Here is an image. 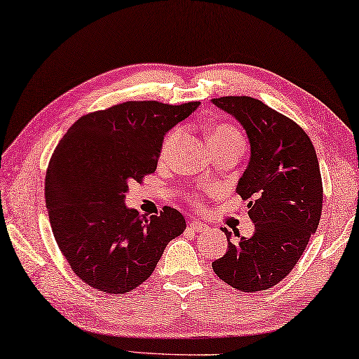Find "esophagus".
Here are the masks:
<instances>
[{
  "instance_id": "obj_1",
  "label": "esophagus",
  "mask_w": 359,
  "mask_h": 359,
  "mask_svg": "<svg viewBox=\"0 0 359 359\" xmlns=\"http://www.w3.org/2000/svg\"><path fill=\"white\" fill-rule=\"evenodd\" d=\"M189 228L192 231H197V233H205V231L208 229V226L205 223H201V222H191Z\"/></svg>"
}]
</instances>
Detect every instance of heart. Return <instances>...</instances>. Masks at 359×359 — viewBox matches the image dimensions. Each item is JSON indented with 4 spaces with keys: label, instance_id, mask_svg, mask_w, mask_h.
Segmentation results:
<instances>
[{
    "label": "heart",
    "instance_id": "heart-1",
    "mask_svg": "<svg viewBox=\"0 0 359 359\" xmlns=\"http://www.w3.org/2000/svg\"><path fill=\"white\" fill-rule=\"evenodd\" d=\"M181 135H183V128H176L167 137H165L163 146H162V154H161L163 161L172 156V152L175 151L176 144H178ZM207 140H208V144H210V147L218 146V144H224V142H241V144H244L242 135L234 128V126H229V125L215 126V128L208 131Z\"/></svg>",
    "mask_w": 359,
    "mask_h": 359
}]
</instances>
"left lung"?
<instances>
[{
	"label": "left lung",
	"mask_w": 359,
	"mask_h": 359,
	"mask_svg": "<svg viewBox=\"0 0 359 359\" xmlns=\"http://www.w3.org/2000/svg\"><path fill=\"white\" fill-rule=\"evenodd\" d=\"M245 130L250 161L236 191L249 201L255 223L252 237L241 236L212 263L215 274L242 292L271 289L287 276L311 236L323 210V183L316 151L299 125L258 99H212Z\"/></svg>",
	"instance_id": "obj_1"
}]
</instances>
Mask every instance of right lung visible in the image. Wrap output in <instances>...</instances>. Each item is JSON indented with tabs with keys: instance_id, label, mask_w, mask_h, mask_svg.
I'll return each mask as SVG.
<instances>
[{
	"instance_id": "right-lung-1",
	"label": "right lung",
	"mask_w": 359,
	"mask_h": 359,
	"mask_svg": "<svg viewBox=\"0 0 359 359\" xmlns=\"http://www.w3.org/2000/svg\"><path fill=\"white\" fill-rule=\"evenodd\" d=\"M198 104L123 102L83 115L60 140L45 183L49 223L72 271L93 289L133 290L184 231L175 208L147 219L125 198L131 183L156 172L165 135Z\"/></svg>"
}]
</instances>
